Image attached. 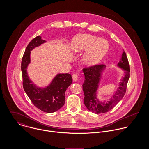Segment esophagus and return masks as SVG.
Returning <instances> with one entry per match:
<instances>
[{
	"label": "esophagus",
	"mask_w": 149,
	"mask_h": 149,
	"mask_svg": "<svg viewBox=\"0 0 149 149\" xmlns=\"http://www.w3.org/2000/svg\"><path fill=\"white\" fill-rule=\"evenodd\" d=\"M72 79H73V81H77L78 79H79V74L78 73H74L73 75H72Z\"/></svg>",
	"instance_id": "1"
}]
</instances>
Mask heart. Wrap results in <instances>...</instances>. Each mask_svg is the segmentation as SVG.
I'll use <instances>...</instances> for the list:
<instances>
[{
  "label": "heart",
  "instance_id": "obj_1",
  "mask_svg": "<svg viewBox=\"0 0 149 149\" xmlns=\"http://www.w3.org/2000/svg\"><path fill=\"white\" fill-rule=\"evenodd\" d=\"M108 48L106 41L103 39L96 40V37L89 34L77 36L73 39L72 45L73 51L76 53L88 49L83 58L84 63L86 65H92L98 63L105 55Z\"/></svg>",
  "mask_w": 149,
  "mask_h": 149
}]
</instances>
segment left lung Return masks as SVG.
Returning <instances> with one entry per match:
<instances>
[{
  "label": "left lung",
  "mask_w": 149,
  "mask_h": 149,
  "mask_svg": "<svg viewBox=\"0 0 149 149\" xmlns=\"http://www.w3.org/2000/svg\"><path fill=\"white\" fill-rule=\"evenodd\" d=\"M118 66L125 70V75L119 83V86L113 97L104 102L99 100L96 93L102 73L105 66L103 64L95 65L83 69L85 76V80L83 84L84 93V103L88 110L97 114L107 112L115 106L125 96L130 77V66L125 51L122 54V58Z\"/></svg>",
  "instance_id": "8db88e82"
}]
</instances>
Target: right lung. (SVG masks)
<instances>
[{"label": "right lung", "mask_w": 149, "mask_h": 149, "mask_svg": "<svg viewBox=\"0 0 149 149\" xmlns=\"http://www.w3.org/2000/svg\"><path fill=\"white\" fill-rule=\"evenodd\" d=\"M46 41L37 36L28 44L22 57L21 70L23 89L33 104L40 110L47 113L57 111L65 102V91L72 83L70 74L60 73L52 80L50 85L41 88L37 86L29 79L27 68L30 63V52Z\"/></svg>", "instance_id": "1"}]
</instances>
